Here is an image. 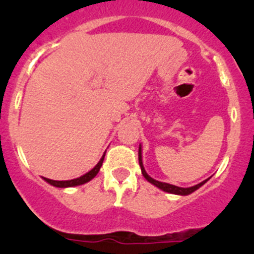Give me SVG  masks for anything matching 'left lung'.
Returning <instances> with one entry per match:
<instances>
[{
  "label": "left lung",
  "instance_id": "1",
  "mask_svg": "<svg viewBox=\"0 0 254 254\" xmlns=\"http://www.w3.org/2000/svg\"><path fill=\"white\" fill-rule=\"evenodd\" d=\"M138 162H139V166H141L142 174H143V177L145 178V179H147L150 184L155 185L156 188H159L160 190L168 192V193L180 194V196H188V194H190V193H192V192L198 190L200 186L204 185V184H205L209 179H210V178H209V179H205L204 182L197 184V185H194V186H191V188H179V186L171 185V184H167V183H161V182H159V180L153 179V178L148 176V173L145 172L144 167H143V162H142V147H141V144H139V147H138Z\"/></svg>",
  "mask_w": 254,
  "mask_h": 254
}]
</instances>
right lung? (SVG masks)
I'll use <instances>...</instances> for the list:
<instances>
[{
    "instance_id": "add662e5",
    "label": "right lung",
    "mask_w": 254,
    "mask_h": 254,
    "mask_svg": "<svg viewBox=\"0 0 254 254\" xmlns=\"http://www.w3.org/2000/svg\"><path fill=\"white\" fill-rule=\"evenodd\" d=\"M104 157H105V153L103 157L100 159V161L95 165L94 168H92L89 172H87L86 174L81 176L80 178H76V179H71V180H51L48 179V178H44L46 183H49L50 185L55 186V188H61V189H65V188H72V186H78V185H82V184H86L90 182L100 171V167L103 166V161H104Z\"/></svg>"
}]
</instances>
